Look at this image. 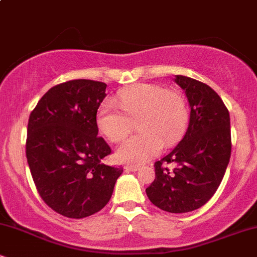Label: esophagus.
Listing matches in <instances>:
<instances>
[{
	"label": "esophagus",
	"instance_id": "34e87169",
	"mask_svg": "<svg viewBox=\"0 0 257 257\" xmlns=\"http://www.w3.org/2000/svg\"><path fill=\"white\" fill-rule=\"evenodd\" d=\"M125 170H128V172H138L140 168H139V166H129V164H126V166L124 167Z\"/></svg>",
	"mask_w": 257,
	"mask_h": 257
}]
</instances>
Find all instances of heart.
<instances>
[{"label": "heart", "mask_w": 257, "mask_h": 257, "mask_svg": "<svg viewBox=\"0 0 257 257\" xmlns=\"http://www.w3.org/2000/svg\"><path fill=\"white\" fill-rule=\"evenodd\" d=\"M117 100L119 106L111 99L99 106L96 124L100 133L117 143L129 134L135 120L141 132L118 147L116 156L120 162L145 163L162 151L163 140L170 145L184 129L187 112L184 99L176 91L140 83L118 91Z\"/></svg>", "instance_id": "1"}]
</instances>
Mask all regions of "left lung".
<instances>
[{"label": "left lung", "instance_id": "1", "mask_svg": "<svg viewBox=\"0 0 257 257\" xmlns=\"http://www.w3.org/2000/svg\"><path fill=\"white\" fill-rule=\"evenodd\" d=\"M174 81L187 96L190 122L182 140L156 162V179L146 193L152 204L168 213L193 211L208 202L222 181L231 157V122L214 89L197 79L176 75ZM163 163H174L173 173Z\"/></svg>", "mask_w": 257, "mask_h": 257}]
</instances>
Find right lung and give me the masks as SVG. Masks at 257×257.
I'll return each mask as SVG.
<instances>
[{
    "mask_svg": "<svg viewBox=\"0 0 257 257\" xmlns=\"http://www.w3.org/2000/svg\"><path fill=\"white\" fill-rule=\"evenodd\" d=\"M106 87L90 79L55 85L29 118L26 158L32 179L44 203L63 216L82 219L101 210L123 173L101 162L111 153L96 124Z\"/></svg>",
    "mask_w": 257,
    "mask_h": 257,
    "instance_id": "1",
    "label": "right lung"
}]
</instances>
